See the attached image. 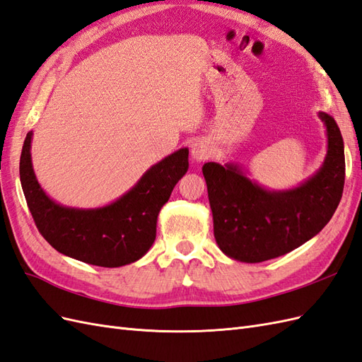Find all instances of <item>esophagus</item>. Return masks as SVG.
Here are the masks:
<instances>
[{
    "label": "esophagus",
    "instance_id": "obj_1",
    "mask_svg": "<svg viewBox=\"0 0 362 362\" xmlns=\"http://www.w3.org/2000/svg\"><path fill=\"white\" fill-rule=\"evenodd\" d=\"M190 152H192L193 161L201 163L210 157L213 149H211V144L207 140H198L190 146Z\"/></svg>",
    "mask_w": 362,
    "mask_h": 362
}]
</instances>
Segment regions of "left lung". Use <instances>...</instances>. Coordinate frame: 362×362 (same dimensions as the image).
<instances>
[{
	"label": "left lung",
	"instance_id": "1",
	"mask_svg": "<svg viewBox=\"0 0 362 362\" xmlns=\"http://www.w3.org/2000/svg\"><path fill=\"white\" fill-rule=\"evenodd\" d=\"M327 136L320 169L285 190L267 189L238 163H205L213 231L230 259L259 263L298 248L326 227L344 189V141L334 117L318 112Z\"/></svg>",
	"mask_w": 362,
	"mask_h": 362
}]
</instances>
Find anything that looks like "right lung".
<instances>
[{"mask_svg": "<svg viewBox=\"0 0 362 362\" xmlns=\"http://www.w3.org/2000/svg\"><path fill=\"white\" fill-rule=\"evenodd\" d=\"M33 131L27 134L19 178L39 233L64 256L103 268L141 259L157 236V219L177 182L189 169V149L181 148L151 165L120 198L95 209L68 207L52 199L37 182L32 163Z\"/></svg>", "mask_w": 362, "mask_h": 362, "instance_id": "add662e5", "label": "right lung"}]
</instances>
